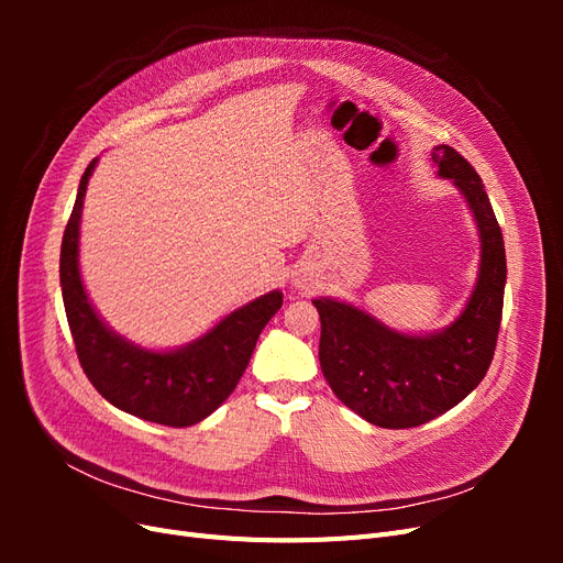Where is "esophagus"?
I'll list each match as a JSON object with an SVG mask.
<instances>
[{"instance_id":"obj_1","label":"esophagus","mask_w":563,"mask_h":563,"mask_svg":"<svg viewBox=\"0 0 563 563\" xmlns=\"http://www.w3.org/2000/svg\"><path fill=\"white\" fill-rule=\"evenodd\" d=\"M298 288H305V284H302V282H298Z\"/></svg>"}]
</instances>
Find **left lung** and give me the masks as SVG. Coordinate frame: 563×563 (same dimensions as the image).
Wrapping results in <instances>:
<instances>
[{
    "label": "left lung",
    "mask_w": 563,
    "mask_h": 563,
    "mask_svg": "<svg viewBox=\"0 0 563 563\" xmlns=\"http://www.w3.org/2000/svg\"><path fill=\"white\" fill-rule=\"evenodd\" d=\"M432 162L465 195L479 228V279L463 314L439 333L408 335L350 302L312 300L323 378L354 413L387 430L418 428L463 401L486 376L503 319L505 244L484 183L449 145H437Z\"/></svg>",
    "instance_id": "8db88e82"
}]
</instances>
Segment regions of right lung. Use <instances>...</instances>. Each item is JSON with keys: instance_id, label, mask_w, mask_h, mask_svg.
I'll return each instance as SVG.
<instances>
[{"instance_id": "add662e5", "label": "right lung", "mask_w": 563, "mask_h": 563, "mask_svg": "<svg viewBox=\"0 0 563 563\" xmlns=\"http://www.w3.org/2000/svg\"><path fill=\"white\" fill-rule=\"evenodd\" d=\"M84 172L60 246V286L79 364L112 406L168 428H190L211 416L244 376L265 323L282 308L272 291L230 312L190 345L155 352L129 343L98 317L79 277V223L84 195L96 168Z\"/></svg>"}]
</instances>
